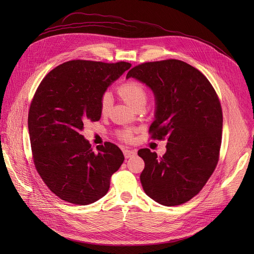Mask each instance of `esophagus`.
<instances>
[{"mask_svg": "<svg viewBox=\"0 0 254 254\" xmlns=\"http://www.w3.org/2000/svg\"><path fill=\"white\" fill-rule=\"evenodd\" d=\"M124 154H125L126 158H129V157L134 156L136 154V151L135 150H129V149H125Z\"/></svg>", "mask_w": 254, "mask_h": 254, "instance_id": "34e87169", "label": "esophagus"}]
</instances>
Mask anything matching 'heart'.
<instances>
[{"mask_svg":"<svg viewBox=\"0 0 254 254\" xmlns=\"http://www.w3.org/2000/svg\"><path fill=\"white\" fill-rule=\"evenodd\" d=\"M118 93L123 99L129 104L131 107H135L140 103H146L147 100V91L144 85L134 79H129L122 83L118 87ZM112 95L110 91H104L99 100V108L102 114H107L112 107ZM118 137L125 142L132 141V134L129 129H124L118 131Z\"/></svg>","mask_w":254,"mask_h":254,"instance_id":"1","label":"heart"}]
</instances>
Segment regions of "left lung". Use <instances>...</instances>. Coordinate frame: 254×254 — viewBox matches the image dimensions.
Returning <instances> with one entry per match:
<instances>
[{
    "label": "left lung",
    "instance_id": "left-lung-1",
    "mask_svg": "<svg viewBox=\"0 0 254 254\" xmlns=\"http://www.w3.org/2000/svg\"><path fill=\"white\" fill-rule=\"evenodd\" d=\"M129 77L155 96L151 139L168 140L162 157L148 148L138 151L145 163L143 190L165 206L189 202L202 190L219 159L222 109L217 93L202 72L179 60L143 63L127 72Z\"/></svg>",
    "mask_w": 254,
    "mask_h": 254
}]
</instances>
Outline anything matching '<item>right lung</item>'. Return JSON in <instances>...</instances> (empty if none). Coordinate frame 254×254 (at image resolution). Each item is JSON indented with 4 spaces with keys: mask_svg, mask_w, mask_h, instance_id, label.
<instances>
[{
    "mask_svg": "<svg viewBox=\"0 0 254 254\" xmlns=\"http://www.w3.org/2000/svg\"><path fill=\"white\" fill-rule=\"evenodd\" d=\"M130 64L75 60L51 70L39 84L29 111L33 161L47 188L64 201L88 205L109 190L125 161L113 143L97 146L81 135L101 118L99 100Z\"/></svg>",
    "mask_w": 254,
    "mask_h": 254,
    "instance_id": "1",
    "label": "right lung"
}]
</instances>
